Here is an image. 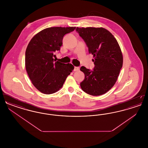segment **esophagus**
Listing matches in <instances>:
<instances>
[{
    "instance_id": "obj_1",
    "label": "esophagus",
    "mask_w": 148,
    "mask_h": 148,
    "mask_svg": "<svg viewBox=\"0 0 148 148\" xmlns=\"http://www.w3.org/2000/svg\"><path fill=\"white\" fill-rule=\"evenodd\" d=\"M79 69H80V68H79V67H77V66H76V67H75V68H74V71H79Z\"/></svg>"
}]
</instances>
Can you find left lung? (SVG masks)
<instances>
[{
	"label": "left lung",
	"instance_id": "8db88e82",
	"mask_svg": "<svg viewBox=\"0 0 148 148\" xmlns=\"http://www.w3.org/2000/svg\"><path fill=\"white\" fill-rule=\"evenodd\" d=\"M76 30L93 55L95 66L92 71L84 66L85 74L80 83L82 89L89 95L99 96L108 92L115 84L123 66V58L116 39L103 28H78Z\"/></svg>",
	"mask_w": 148,
	"mask_h": 148
}]
</instances>
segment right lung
<instances>
[{
  "instance_id": "1",
  "label": "right lung",
  "mask_w": 148,
  "mask_h": 148,
  "mask_svg": "<svg viewBox=\"0 0 148 148\" xmlns=\"http://www.w3.org/2000/svg\"><path fill=\"white\" fill-rule=\"evenodd\" d=\"M76 27H51L34 35L25 51V64L32 84L41 92L50 94L62 88L74 66L71 64L54 62V53L59 51L66 34Z\"/></svg>"
}]
</instances>
